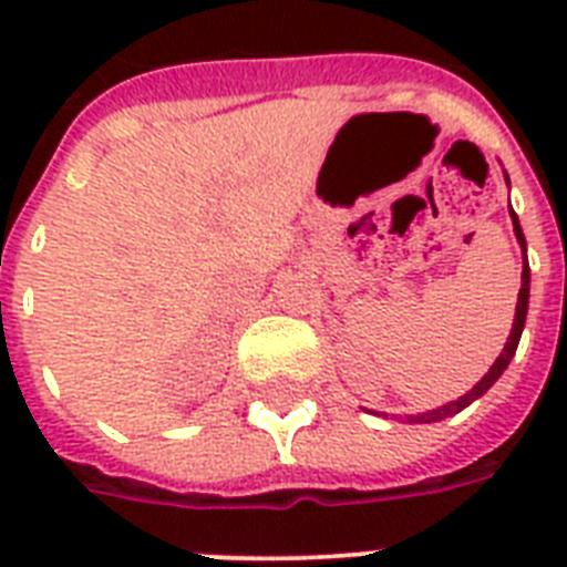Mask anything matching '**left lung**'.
I'll use <instances>...</instances> for the list:
<instances>
[{"label": "left lung", "mask_w": 567, "mask_h": 567, "mask_svg": "<svg viewBox=\"0 0 567 567\" xmlns=\"http://www.w3.org/2000/svg\"><path fill=\"white\" fill-rule=\"evenodd\" d=\"M506 182H509V176H506ZM509 217H512V229H515V238H518V244H520V256H524V270H520V291H518V306H515V323H512V332H509V338H506V347H503V353L494 359V364L488 368V373H485V377L480 379V382H476V385L471 388L465 396H458V400H453V403H447V405H439V409H432V412L412 414V417H405L409 423H435V421H444V417H450V414H458L462 409H467V405L474 403V400H480V396H483L485 391H488V388H492L494 382L503 377V371L509 368L512 355H515V350H518L520 332H524V323H527L529 265H527V238H524V229H520L518 214L512 212V205H509Z\"/></svg>", "instance_id": "obj_1"}]
</instances>
